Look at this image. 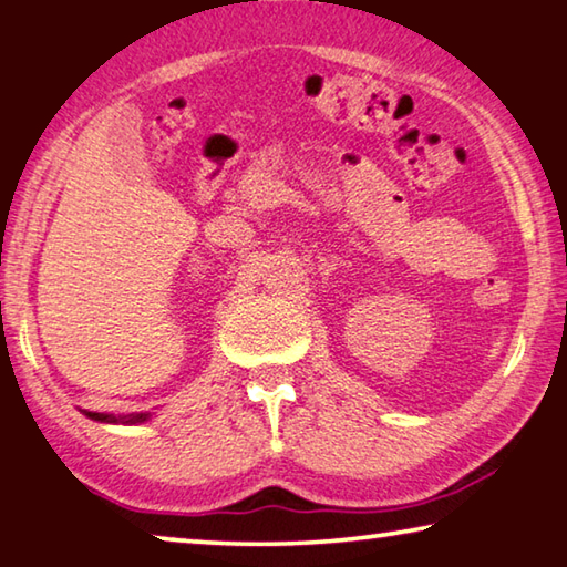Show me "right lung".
Returning <instances> with one entry per match:
<instances>
[{"mask_svg":"<svg viewBox=\"0 0 567 567\" xmlns=\"http://www.w3.org/2000/svg\"><path fill=\"white\" fill-rule=\"evenodd\" d=\"M84 415L90 420H97V422H107V425H137V422H147L152 417V412H140V415H107V412H87L84 410Z\"/></svg>","mask_w":567,"mask_h":567,"instance_id":"1","label":"right lung"}]
</instances>
